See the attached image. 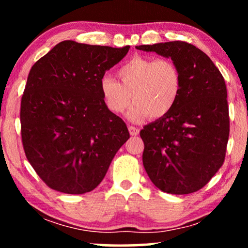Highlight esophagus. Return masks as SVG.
I'll return each mask as SVG.
<instances>
[{
	"label": "esophagus",
	"instance_id": "34e87169",
	"mask_svg": "<svg viewBox=\"0 0 248 248\" xmlns=\"http://www.w3.org/2000/svg\"><path fill=\"white\" fill-rule=\"evenodd\" d=\"M128 131H130L131 135H138L139 132H140V130L135 126H128Z\"/></svg>",
	"mask_w": 248,
	"mask_h": 248
}]
</instances>
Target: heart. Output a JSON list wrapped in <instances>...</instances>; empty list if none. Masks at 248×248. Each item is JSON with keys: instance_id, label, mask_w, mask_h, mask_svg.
Masks as SVG:
<instances>
[{"instance_id": "heart-1", "label": "heart", "mask_w": 248, "mask_h": 248, "mask_svg": "<svg viewBox=\"0 0 248 248\" xmlns=\"http://www.w3.org/2000/svg\"><path fill=\"white\" fill-rule=\"evenodd\" d=\"M121 81L111 76L100 80V90L107 107L121 114L132 100L128 118L140 121L145 116L160 118L167 115L181 96L183 78L170 60L135 56L118 70Z\"/></svg>"}]
</instances>
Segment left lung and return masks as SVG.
Returning <instances> with one entry per match:
<instances>
[{
  "label": "left lung",
  "mask_w": 248,
  "mask_h": 248,
  "mask_svg": "<svg viewBox=\"0 0 248 248\" xmlns=\"http://www.w3.org/2000/svg\"><path fill=\"white\" fill-rule=\"evenodd\" d=\"M137 49L171 59L183 78L174 108L140 132L145 171L162 192L199 191L225 161L229 111L222 74L205 53L188 43L176 40Z\"/></svg>",
  "instance_id": "1"
}]
</instances>
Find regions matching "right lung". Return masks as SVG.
Listing matches in <instances>:
<instances>
[{
	"mask_svg": "<svg viewBox=\"0 0 248 248\" xmlns=\"http://www.w3.org/2000/svg\"><path fill=\"white\" fill-rule=\"evenodd\" d=\"M128 49L64 40L32 65L20 109L22 144L50 188L66 194L93 191L130 138L100 90L105 72Z\"/></svg>",
	"mask_w": 248,
	"mask_h": 248,
	"instance_id": "add662e5",
	"label": "right lung"
}]
</instances>
